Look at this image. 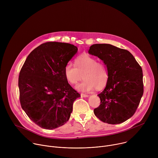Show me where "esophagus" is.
Listing matches in <instances>:
<instances>
[{"label":"esophagus","mask_w":158,"mask_h":158,"mask_svg":"<svg viewBox=\"0 0 158 158\" xmlns=\"http://www.w3.org/2000/svg\"><path fill=\"white\" fill-rule=\"evenodd\" d=\"M81 97H84V98H87V97H88V96H89V95L81 93Z\"/></svg>","instance_id":"obj_1"}]
</instances>
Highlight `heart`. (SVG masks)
<instances>
[{
	"label": "heart",
	"mask_w": 158,
	"mask_h": 158,
	"mask_svg": "<svg viewBox=\"0 0 158 158\" xmlns=\"http://www.w3.org/2000/svg\"><path fill=\"white\" fill-rule=\"evenodd\" d=\"M74 65L67 63L64 69L65 79L69 84L76 85L83 77L84 79L76 89L81 92H89L94 89L100 90L106 86L109 74L105 64L89 54L79 56Z\"/></svg>",
	"instance_id": "b5f03b06"
}]
</instances>
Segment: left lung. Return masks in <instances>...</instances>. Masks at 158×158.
I'll return each instance as SVG.
<instances>
[{
    "label": "left lung",
    "instance_id": "1",
    "mask_svg": "<svg viewBox=\"0 0 158 158\" xmlns=\"http://www.w3.org/2000/svg\"><path fill=\"white\" fill-rule=\"evenodd\" d=\"M89 53L104 61L109 79L98 94L101 104L95 116L110 124L122 123L136 112L144 92L141 67L128 51L107 44H93Z\"/></svg>",
    "mask_w": 158,
    "mask_h": 158
}]
</instances>
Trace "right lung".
I'll list each match as a JSON object with an SVG mask.
<instances>
[{"mask_svg": "<svg viewBox=\"0 0 158 158\" xmlns=\"http://www.w3.org/2000/svg\"><path fill=\"white\" fill-rule=\"evenodd\" d=\"M77 52L73 44H42L27 56L19 76L21 107L39 127L53 129L68 121L74 101L81 97L67 81L65 65Z\"/></svg>", "mask_w": 158, "mask_h": 158, "instance_id": "obj_1", "label": "right lung"}]
</instances>
